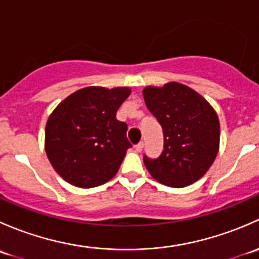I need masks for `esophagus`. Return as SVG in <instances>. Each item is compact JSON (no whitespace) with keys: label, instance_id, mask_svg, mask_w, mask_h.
I'll list each match as a JSON object with an SVG mask.
<instances>
[{"label":"esophagus","instance_id":"obj_1","mask_svg":"<svg viewBox=\"0 0 259 259\" xmlns=\"http://www.w3.org/2000/svg\"><path fill=\"white\" fill-rule=\"evenodd\" d=\"M143 148H144V143H143V142L138 143V144L135 145V150H137L138 153H140V151L143 150Z\"/></svg>","mask_w":259,"mask_h":259}]
</instances>
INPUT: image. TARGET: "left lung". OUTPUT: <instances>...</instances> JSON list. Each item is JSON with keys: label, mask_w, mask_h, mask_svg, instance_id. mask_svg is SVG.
<instances>
[{"label": "left lung", "mask_w": 259, "mask_h": 259, "mask_svg": "<svg viewBox=\"0 0 259 259\" xmlns=\"http://www.w3.org/2000/svg\"><path fill=\"white\" fill-rule=\"evenodd\" d=\"M146 108L163 127L164 150L156 159L143 160L154 179L183 188L202 178L219 149V120L210 104L179 82L143 90Z\"/></svg>", "instance_id": "1"}]
</instances>
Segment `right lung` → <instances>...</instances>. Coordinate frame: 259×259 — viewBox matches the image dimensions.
Segmentation results:
<instances>
[{
  "mask_svg": "<svg viewBox=\"0 0 259 259\" xmlns=\"http://www.w3.org/2000/svg\"><path fill=\"white\" fill-rule=\"evenodd\" d=\"M129 95V88L89 86L67 96L52 111L45 150L62 179L75 187L94 188L117 173L132 148L127 125L116 119L117 109Z\"/></svg>",
  "mask_w": 259,
  "mask_h": 259,
  "instance_id": "add662e5",
  "label": "right lung"
}]
</instances>
